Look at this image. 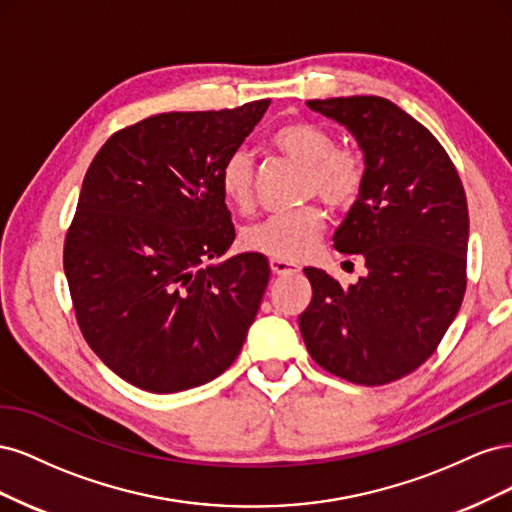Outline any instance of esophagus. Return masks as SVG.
Segmentation results:
<instances>
[{"label": "esophagus", "instance_id": "obj_1", "mask_svg": "<svg viewBox=\"0 0 512 512\" xmlns=\"http://www.w3.org/2000/svg\"><path fill=\"white\" fill-rule=\"evenodd\" d=\"M269 267L275 275H292V273H299L301 267L297 262H288V260H269Z\"/></svg>", "mask_w": 512, "mask_h": 512}]
</instances>
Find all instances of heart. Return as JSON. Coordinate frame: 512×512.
<instances>
[{
  "instance_id": "obj_1",
  "label": "heart",
  "mask_w": 512,
  "mask_h": 512,
  "mask_svg": "<svg viewBox=\"0 0 512 512\" xmlns=\"http://www.w3.org/2000/svg\"><path fill=\"white\" fill-rule=\"evenodd\" d=\"M273 147L286 158L305 166L303 194L320 196L333 209L350 207L361 194L365 168L359 153L335 147V136L307 119L284 121L271 134ZM256 162L247 149H235L220 170V188L228 203L247 211L254 203ZM324 220L316 207L275 213L247 226L241 243L247 252L275 260H301L314 252Z\"/></svg>"
}]
</instances>
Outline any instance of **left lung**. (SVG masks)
<instances>
[{"instance_id":"obj_1","label":"left lung","mask_w":512,"mask_h":512,"mask_svg":"<svg viewBox=\"0 0 512 512\" xmlns=\"http://www.w3.org/2000/svg\"><path fill=\"white\" fill-rule=\"evenodd\" d=\"M356 138L363 188L335 230V250L361 254L367 275L344 288L303 269L312 303L299 329L312 359L354 384L408 376L436 352L466 292L468 203L444 147L378 96L309 100Z\"/></svg>"}]
</instances>
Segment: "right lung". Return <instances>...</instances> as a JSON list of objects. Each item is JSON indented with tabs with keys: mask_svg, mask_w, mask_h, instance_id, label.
<instances>
[{
	"mask_svg": "<svg viewBox=\"0 0 512 512\" xmlns=\"http://www.w3.org/2000/svg\"><path fill=\"white\" fill-rule=\"evenodd\" d=\"M269 104L147 117L87 168L64 271L87 344L138 389H194L241 352L271 269L254 252L211 262L235 241L220 170Z\"/></svg>",
	"mask_w": 512,
	"mask_h": 512,
	"instance_id": "1",
	"label": "right lung"
}]
</instances>
